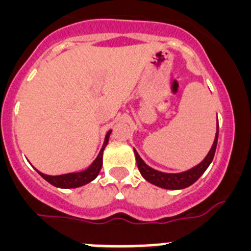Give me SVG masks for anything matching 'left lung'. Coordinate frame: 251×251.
<instances>
[{"instance_id":"obj_1","label":"left lung","mask_w":251,"mask_h":251,"mask_svg":"<svg viewBox=\"0 0 251 251\" xmlns=\"http://www.w3.org/2000/svg\"><path fill=\"white\" fill-rule=\"evenodd\" d=\"M217 138H219V122H217L216 127V134H215V141L212 145L211 150L207 153V156L203 158L202 162H200L199 165L192 167L191 170L181 172V174H166V172H161L154 168L150 167L146 165V162L139 157L138 152L134 150V154H136V161L138 170L143 178L147 179L148 182L153 183V185L158 186L162 188H167V190H181V188H186L188 186H191L195 183L197 179L202 176V174L207 170L210 163L212 162L215 156V151H216L217 146Z\"/></svg>"}]
</instances>
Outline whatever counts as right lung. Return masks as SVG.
Segmentation results:
<instances>
[{
  "label": "right lung",
  "instance_id": "add662e5",
  "mask_svg": "<svg viewBox=\"0 0 251 251\" xmlns=\"http://www.w3.org/2000/svg\"><path fill=\"white\" fill-rule=\"evenodd\" d=\"M112 130L106 133L105 139H104L103 147H101L100 152H99L98 157L95 158V161L93 162L92 165L86 170L81 171V172H73V174H66V175H60V176H49V175L41 174L39 172V175L43 177L44 179H46L49 183H51L55 187L60 188H75L80 187V186L86 185V183L92 182L93 179L99 175V171H100L101 166H103V151L104 148L108 145V141H109V136Z\"/></svg>",
  "mask_w": 251,
  "mask_h": 251
}]
</instances>
